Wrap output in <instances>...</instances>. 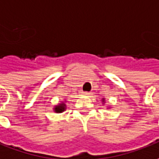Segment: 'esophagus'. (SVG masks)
I'll list each match as a JSON object with an SVG mask.
<instances>
[{"label":"esophagus","mask_w":159,"mask_h":159,"mask_svg":"<svg viewBox=\"0 0 159 159\" xmlns=\"http://www.w3.org/2000/svg\"><path fill=\"white\" fill-rule=\"evenodd\" d=\"M90 94H91L90 92H87V91H85V92H83V95H89Z\"/></svg>","instance_id":"esophagus-1"}]
</instances>
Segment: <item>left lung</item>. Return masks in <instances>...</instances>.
<instances>
[{
  "instance_id": "8db88e82",
  "label": "left lung",
  "mask_w": 159,
  "mask_h": 159,
  "mask_svg": "<svg viewBox=\"0 0 159 159\" xmlns=\"http://www.w3.org/2000/svg\"><path fill=\"white\" fill-rule=\"evenodd\" d=\"M103 100H104V99H103Z\"/></svg>"
}]
</instances>
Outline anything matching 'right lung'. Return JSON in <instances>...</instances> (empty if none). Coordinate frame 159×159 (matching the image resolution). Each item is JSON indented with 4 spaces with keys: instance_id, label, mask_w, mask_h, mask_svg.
<instances>
[{
    "instance_id": "1",
    "label": "right lung",
    "mask_w": 159,
    "mask_h": 159,
    "mask_svg": "<svg viewBox=\"0 0 159 159\" xmlns=\"http://www.w3.org/2000/svg\"><path fill=\"white\" fill-rule=\"evenodd\" d=\"M64 110H65V104H64V103H62V104L57 105V106L55 107V108H54V111H55L56 113H62V112H64Z\"/></svg>"
}]
</instances>
